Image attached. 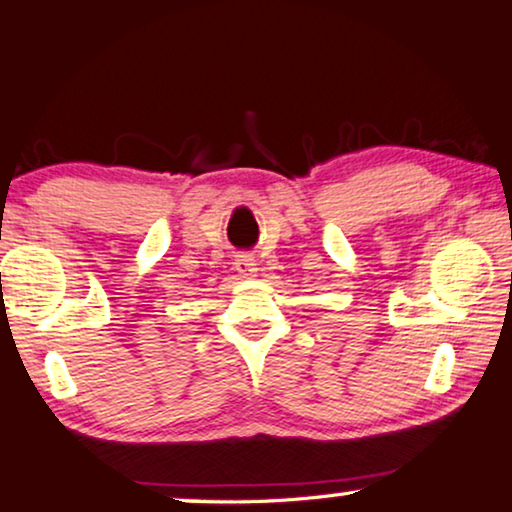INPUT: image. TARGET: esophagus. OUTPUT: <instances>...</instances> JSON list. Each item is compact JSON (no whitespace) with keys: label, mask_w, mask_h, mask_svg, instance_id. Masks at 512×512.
Wrapping results in <instances>:
<instances>
[{"label":"esophagus","mask_w":512,"mask_h":512,"mask_svg":"<svg viewBox=\"0 0 512 512\" xmlns=\"http://www.w3.org/2000/svg\"><path fill=\"white\" fill-rule=\"evenodd\" d=\"M234 267L243 278H250V276H255L257 262H255V257H250V255H238Z\"/></svg>","instance_id":"1"}]
</instances>
